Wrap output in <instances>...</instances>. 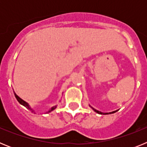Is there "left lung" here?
Segmentation results:
<instances>
[{
	"label": "left lung",
	"mask_w": 147,
	"mask_h": 147,
	"mask_svg": "<svg viewBox=\"0 0 147 147\" xmlns=\"http://www.w3.org/2000/svg\"><path fill=\"white\" fill-rule=\"evenodd\" d=\"M92 109H93V110H94L95 112H96L97 113H98V114H105V115H106V114H111V113H115L116 112V111H113V112H112V113H102V112H100V111H98V110H95L94 108H93V107H91Z\"/></svg>",
	"instance_id": "8db88e82"
}]
</instances>
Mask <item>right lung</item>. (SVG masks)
I'll list each match as a JSON object with an SVG mask.
<instances>
[{"label": "right lung", "instance_id": "add662e5", "mask_svg": "<svg viewBox=\"0 0 147 147\" xmlns=\"http://www.w3.org/2000/svg\"><path fill=\"white\" fill-rule=\"evenodd\" d=\"M15 98H17V100H18V102H19V103L20 104V105H23V106H24V107H27V108L28 109H29V110H32V109L30 108V107H29V105H28V103H26V102H25V101H23V99H21V98H20V97L18 96H17L16 94H15ZM56 107H57V106H54V107H52V108L50 110H49V112H47V113H50V112H51V111H52V110H54V109L56 108ZM32 112H34V110H32Z\"/></svg>", "mask_w": 147, "mask_h": 147}]
</instances>
